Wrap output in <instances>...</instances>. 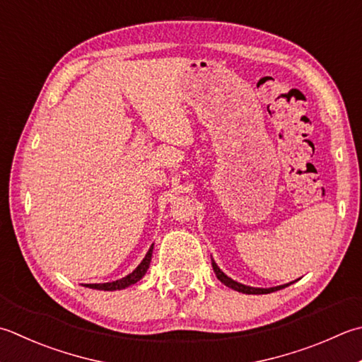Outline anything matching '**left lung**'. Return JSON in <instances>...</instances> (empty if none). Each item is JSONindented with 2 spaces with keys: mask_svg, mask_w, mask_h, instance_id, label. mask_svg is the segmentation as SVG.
Listing matches in <instances>:
<instances>
[{
  "mask_svg": "<svg viewBox=\"0 0 362 362\" xmlns=\"http://www.w3.org/2000/svg\"><path fill=\"white\" fill-rule=\"evenodd\" d=\"M211 267H214V272H215V274H216V278H218L219 281H221L224 286H228V287H230V288H233V290H237V292L247 293V295H264V293H272V292H276V290H281V288H284V287H287V286L292 284V282H290V284L279 286V287H272V288H256V287L243 286V284H240V282L230 279L229 276H226L221 270H219V268H218V265L215 264V262H211Z\"/></svg>",
  "mask_w": 362,
  "mask_h": 362,
  "instance_id": "left-lung-1",
  "label": "left lung"
}]
</instances>
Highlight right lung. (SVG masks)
<instances>
[{
    "mask_svg": "<svg viewBox=\"0 0 362 362\" xmlns=\"http://www.w3.org/2000/svg\"><path fill=\"white\" fill-rule=\"evenodd\" d=\"M152 251H153V245L148 247V251L146 254V257L143 259V262H141V264L136 268H134V272H132L130 274H127L125 278L112 281V282H105V284H84V286L89 287V288H97V290H120V288H125V287H129L132 284H136V282L146 274L148 265H151Z\"/></svg>",
    "mask_w": 362,
    "mask_h": 362,
    "instance_id": "1",
    "label": "right lung"
}]
</instances>
